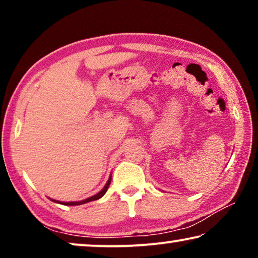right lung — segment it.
Returning <instances> with one entry per match:
<instances>
[{
    "mask_svg": "<svg viewBox=\"0 0 258 258\" xmlns=\"http://www.w3.org/2000/svg\"><path fill=\"white\" fill-rule=\"evenodd\" d=\"M110 182H111V177L108 179L107 184H105L104 188L102 189L100 192L96 194V195L89 197V199H87V200H84V201H80V202H62V204H64V206H80V204H84V203L91 202V201H96V200H98V199H101V197L103 196L105 192H107V190H108V188H109V184H110ZM55 202H57V201H55ZM57 203H58V202H57ZM59 203H61V202H59Z\"/></svg>",
    "mask_w": 258,
    "mask_h": 258,
    "instance_id": "add662e5",
    "label": "right lung"
}]
</instances>
